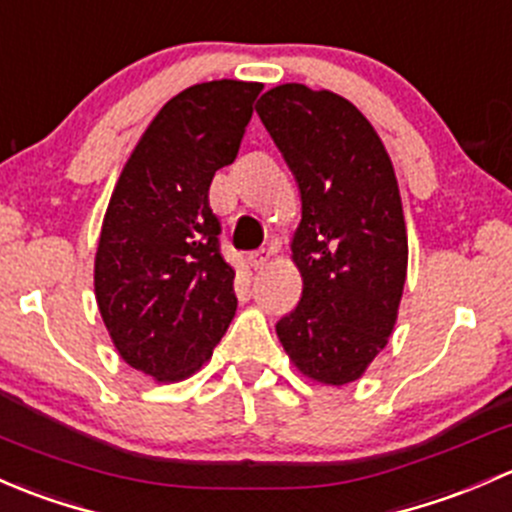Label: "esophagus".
<instances>
[{
    "label": "esophagus",
    "mask_w": 512,
    "mask_h": 512,
    "mask_svg": "<svg viewBox=\"0 0 512 512\" xmlns=\"http://www.w3.org/2000/svg\"><path fill=\"white\" fill-rule=\"evenodd\" d=\"M268 261H271V251H268V249H258V251H254V254L249 256V263L256 268V271H258V268L266 266Z\"/></svg>",
    "instance_id": "1"
}]
</instances>
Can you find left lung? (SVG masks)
I'll list each match as a JSON object with an SVG mask.
<instances>
[{
    "mask_svg": "<svg viewBox=\"0 0 512 512\" xmlns=\"http://www.w3.org/2000/svg\"><path fill=\"white\" fill-rule=\"evenodd\" d=\"M256 113L300 189L293 261L298 305L276 323L305 377L355 382L384 350L407 281V226L392 160L370 120L342 96L283 83Z\"/></svg>",
    "mask_w": 512,
    "mask_h": 512,
    "instance_id": "8db88e82",
    "label": "left lung"
}]
</instances>
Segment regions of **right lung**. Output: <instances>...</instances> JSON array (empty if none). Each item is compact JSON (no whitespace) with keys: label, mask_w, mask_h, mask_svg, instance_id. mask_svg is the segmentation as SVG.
<instances>
[{"label":"right lung","mask_w":512,"mask_h":512,"mask_svg":"<svg viewBox=\"0 0 512 512\" xmlns=\"http://www.w3.org/2000/svg\"><path fill=\"white\" fill-rule=\"evenodd\" d=\"M261 83H197L167 100L125 162L96 251V300L120 357L157 382L212 357L236 313L234 268L209 207L239 155Z\"/></svg>","instance_id":"add662e5"}]
</instances>
